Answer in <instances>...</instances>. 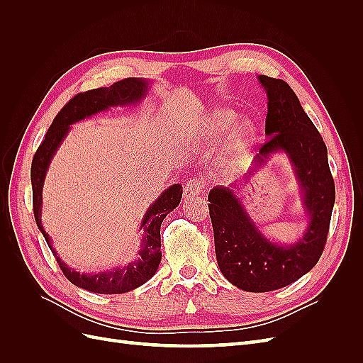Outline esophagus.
<instances>
[{
	"label": "esophagus",
	"instance_id": "1",
	"mask_svg": "<svg viewBox=\"0 0 363 363\" xmlns=\"http://www.w3.org/2000/svg\"><path fill=\"white\" fill-rule=\"evenodd\" d=\"M204 188V182L201 179H191L184 186V199H192V196H196L201 194Z\"/></svg>",
	"mask_w": 363,
	"mask_h": 363
}]
</instances>
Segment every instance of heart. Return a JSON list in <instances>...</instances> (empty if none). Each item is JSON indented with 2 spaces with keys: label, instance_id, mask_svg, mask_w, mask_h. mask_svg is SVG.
Segmentation results:
<instances>
[{
  "label": "heart",
  "instance_id": "b5f03b06",
  "mask_svg": "<svg viewBox=\"0 0 363 363\" xmlns=\"http://www.w3.org/2000/svg\"><path fill=\"white\" fill-rule=\"evenodd\" d=\"M235 121L236 115L232 111H227V108H216V111H212L211 113L206 115L201 123L203 140L206 144H213V142L221 136ZM252 130H255V127H252L250 121L239 123L235 127L232 138H230V148L236 150L239 147H242L252 135Z\"/></svg>",
  "mask_w": 363,
  "mask_h": 363
}]
</instances>
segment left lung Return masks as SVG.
I'll use <instances>...</instances> for the list:
<instances>
[{
    "mask_svg": "<svg viewBox=\"0 0 363 363\" xmlns=\"http://www.w3.org/2000/svg\"><path fill=\"white\" fill-rule=\"evenodd\" d=\"M259 82L268 96V140L244 182L274 152H286L301 188L309 225L298 242L274 244L251 221L232 186H215L208 192L218 267L230 283L248 292L284 288L316 265L327 242L335 204V182L320 131L286 82L267 75H259ZM233 186L238 188V183Z\"/></svg>",
    "mask_w": 363,
    "mask_h": 363,
    "instance_id": "1",
    "label": "left lung"
}]
</instances>
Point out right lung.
I'll list each match as a JSON object with an SVG mask.
<instances>
[{"label": "right lung", "instance_id": "1", "mask_svg": "<svg viewBox=\"0 0 363 363\" xmlns=\"http://www.w3.org/2000/svg\"><path fill=\"white\" fill-rule=\"evenodd\" d=\"M148 82L142 79H124L113 83L108 87H98L87 92L77 94L72 100H69L62 111L54 118L50 125L45 139L42 140L35 157L31 162V188H33V212L39 230L45 238L48 247L51 248L54 257L57 259L60 269L63 271L72 284L86 291L95 294H124L139 288L140 284L148 281L155 276L159 263L162 259L160 252V225L169 212L180 204L182 200V184H172L164 191L159 199L148 207V211L142 219L140 230L142 245L139 251V259L128 263L127 267H116L112 271L98 272V274H80L71 269L65 263L51 245V239L48 233L43 230L40 221L42 212V186L45 182V175L51 163L52 156L56 155L62 140L68 135L69 125L89 118L98 112L107 111L108 107L127 106L140 101L147 95Z\"/></svg>", "mask_w": 363, "mask_h": 363}]
</instances>
